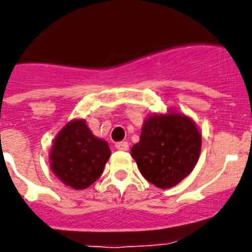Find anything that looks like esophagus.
I'll return each instance as SVG.
<instances>
[{"label":"esophagus","instance_id":"obj_1","mask_svg":"<svg viewBox=\"0 0 252 252\" xmlns=\"http://www.w3.org/2000/svg\"><path fill=\"white\" fill-rule=\"evenodd\" d=\"M115 148L118 150H122V152H126V150H129V144L126 142H119L115 144Z\"/></svg>","mask_w":252,"mask_h":252}]
</instances>
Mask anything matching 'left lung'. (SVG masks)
I'll list each match as a JSON object with an SVG mask.
<instances>
[{
    "instance_id": "obj_1",
    "label": "left lung",
    "mask_w": 252,
    "mask_h": 252,
    "mask_svg": "<svg viewBox=\"0 0 252 252\" xmlns=\"http://www.w3.org/2000/svg\"><path fill=\"white\" fill-rule=\"evenodd\" d=\"M201 152V133L188 115L174 109L148 115L130 154L138 169L159 189L179 184L192 171Z\"/></svg>"
}]
</instances>
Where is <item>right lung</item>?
<instances>
[{"label":"right lung","mask_w":252,"mask_h":252,"mask_svg":"<svg viewBox=\"0 0 252 252\" xmlns=\"http://www.w3.org/2000/svg\"><path fill=\"white\" fill-rule=\"evenodd\" d=\"M110 154L108 143L95 137L84 119H73L56 135L49 166L64 185L74 190L87 189L97 182Z\"/></svg>","instance_id":"add662e5"}]
</instances>
